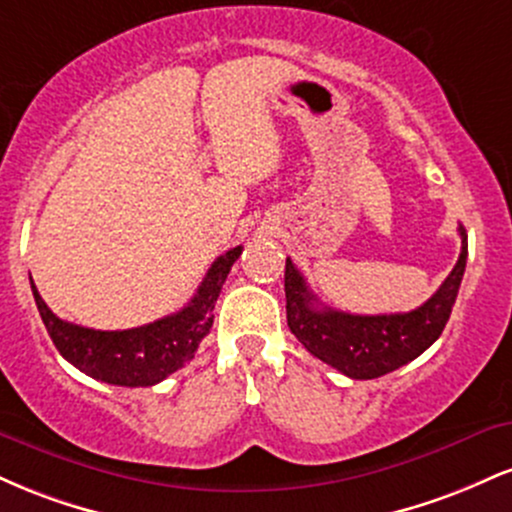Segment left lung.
<instances>
[{"label": "left lung", "mask_w": 512, "mask_h": 512, "mask_svg": "<svg viewBox=\"0 0 512 512\" xmlns=\"http://www.w3.org/2000/svg\"><path fill=\"white\" fill-rule=\"evenodd\" d=\"M460 260L424 305L395 315H351L322 308L303 274L286 257V320L310 354L354 380H373L421 356L448 325L467 264V231L460 223Z\"/></svg>", "instance_id": "obj_1"}]
</instances>
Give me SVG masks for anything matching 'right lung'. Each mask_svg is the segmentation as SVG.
<instances>
[{
	"label": "right lung",
	"mask_w": 512,
	"mask_h": 512,
	"mask_svg": "<svg viewBox=\"0 0 512 512\" xmlns=\"http://www.w3.org/2000/svg\"><path fill=\"white\" fill-rule=\"evenodd\" d=\"M240 252L243 248L238 245L211 264L195 298L185 308L132 330L103 332L60 320L40 298L33 279L31 291L52 344L74 368L101 383L151 387L195 356L199 342L214 325V303Z\"/></svg>",
	"instance_id": "right-lung-1"
}]
</instances>
